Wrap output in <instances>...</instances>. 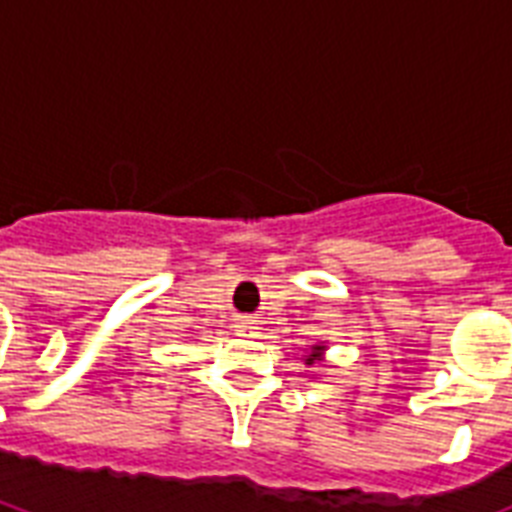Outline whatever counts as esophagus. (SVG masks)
<instances>
[{
	"label": "esophagus",
	"mask_w": 512,
	"mask_h": 512,
	"mask_svg": "<svg viewBox=\"0 0 512 512\" xmlns=\"http://www.w3.org/2000/svg\"><path fill=\"white\" fill-rule=\"evenodd\" d=\"M236 327H239L236 332H239V335H244V337H252V335H255V329H257L255 321H249V319H241Z\"/></svg>",
	"instance_id": "1"
}]
</instances>
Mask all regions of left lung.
I'll return each mask as SVG.
<instances>
[{"label":"left lung","mask_w":512,"mask_h":512,"mask_svg":"<svg viewBox=\"0 0 512 512\" xmlns=\"http://www.w3.org/2000/svg\"><path fill=\"white\" fill-rule=\"evenodd\" d=\"M321 353H324V345H313L311 356L305 358V364L311 366V364H316V361H321Z\"/></svg>","instance_id":"1"}]
</instances>
